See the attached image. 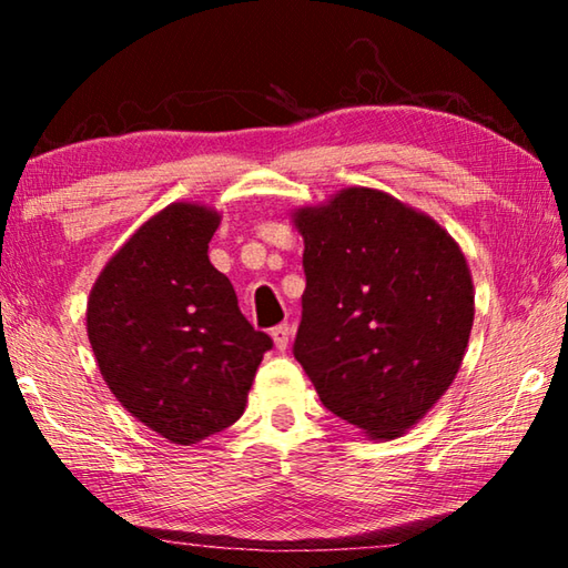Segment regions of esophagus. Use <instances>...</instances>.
Instances as JSON below:
<instances>
[{
  "label": "esophagus",
  "mask_w": 568,
  "mask_h": 568,
  "mask_svg": "<svg viewBox=\"0 0 568 568\" xmlns=\"http://www.w3.org/2000/svg\"><path fill=\"white\" fill-rule=\"evenodd\" d=\"M271 335H273L275 348H277V351H285V348H287V343H291V325H287V323L275 325Z\"/></svg>",
  "instance_id": "1"
}]
</instances>
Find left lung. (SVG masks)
<instances>
[{"mask_svg": "<svg viewBox=\"0 0 568 568\" xmlns=\"http://www.w3.org/2000/svg\"><path fill=\"white\" fill-rule=\"evenodd\" d=\"M291 220L305 245L297 363L323 406L361 434L403 436L464 363L476 313L464 250L376 187H343Z\"/></svg>", "mask_w": 568, "mask_h": 568, "instance_id": "left-lung-1", "label": "left lung"}]
</instances>
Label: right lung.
<instances>
[{"instance_id": "add662e5", "label": "right lung", "mask_w": 568, "mask_h": 568, "mask_svg": "<svg viewBox=\"0 0 568 568\" xmlns=\"http://www.w3.org/2000/svg\"><path fill=\"white\" fill-rule=\"evenodd\" d=\"M223 215L172 203L114 253L88 297V338L108 388L132 418L192 446L243 416L273 341L237 307L207 243Z\"/></svg>"}]
</instances>
